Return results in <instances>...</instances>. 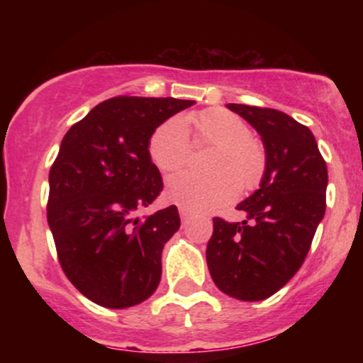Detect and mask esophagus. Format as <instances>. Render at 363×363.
I'll list each match as a JSON object with an SVG mask.
<instances>
[{
  "mask_svg": "<svg viewBox=\"0 0 363 363\" xmlns=\"http://www.w3.org/2000/svg\"><path fill=\"white\" fill-rule=\"evenodd\" d=\"M179 215H181V218L182 220H184V218H187V216H189L191 215V211L189 210H187V208H179Z\"/></svg>",
  "mask_w": 363,
  "mask_h": 363,
  "instance_id": "esophagus-1",
  "label": "esophagus"
}]
</instances>
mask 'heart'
I'll use <instances>...</instances> for the list:
<instances>
[{
    "mask_svg": "<svg viewBox=\"0 0 363 363\" xmlns=\"http://www.w3.org/2000/svg\"><path fill=\"white\" fill-rule=\"evenodd\" d=\"M186 124L193 129L196 143L211 145L208 157L211 174L181 172L167 181L169 201L189 210H211L227 205L244 189H254L266 170V152L251 136L242 118L225 109H206L191 114L186 123L170 118L153 129L148 140V157L162 172L184 167L191 155V141Z\"/></svg>",
    "mask_w": 363,
    "mask_h": 363,
    "instance_id": "b5f03b06",
    "label": "heart"
}]
</instances>
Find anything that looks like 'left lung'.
Here are the masks:
<instances>
[{
	"label": "left lung",
	"mask_w": 363,
	"mask_h": 363,
	"mask_svg": "<svg viewBox=\"0 0 363 363\" xmlns=\"http://www.w3.org/2000/svg\"><path fill=\"white\" fill-rule=\"evenodd\" d=\"M256 128L266 150L259 189L237 210L244 222L215 216L206 262L215 285L239 301H264L298 272L326 211L328 167L314 135L285 112L228 104Z\"/></svg>",
	"instance_id": "obj_1"
}]
</instances>
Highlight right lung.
Returning a JSON list of instances; mask_svg holds the SVG:
<instances>
[{"label": "right lung", "mask_w": 363, "mask_h": 363, "mask_svg": "<svg viewBox=\"0 0 363 363\" xmlns=\"http://www.w3.org/2000/svg\"><path fill=\"white\" fill-rule=\"evenodd\" d=\"M193 104L119 95L95 106L61 141L49 170L48 222L62 272L99 306L124 309L157 290L162 251L181 218L174 205L136 216L164 187L148 140Z\"/></svg>", "instance_id": "add662e5"}]
</instances>
